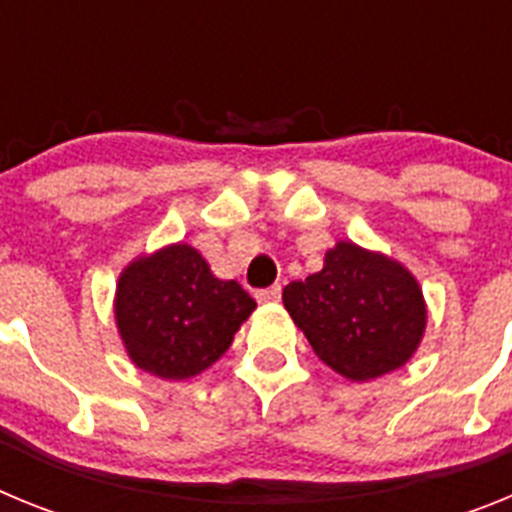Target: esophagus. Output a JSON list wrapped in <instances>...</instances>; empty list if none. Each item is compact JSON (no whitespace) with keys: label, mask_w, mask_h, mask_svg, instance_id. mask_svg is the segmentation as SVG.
I'll use <instances>...</instances> for the list:
<instances>
[{"label":"esophagus","mask_w":512,"mask_h":512,"mask_svg":"<svg viewBox=\"0 0 512 512\" xmlns=\"http://www.w3.org/2000/svg\"><path fill=\"white\" fill-rule=\"evenodd\" d=\"M279 297H282V287L279 284H271V287L256 292V300L259 302H279Z\"/></svg>","instance_id":"34e87169"}]
</instances>
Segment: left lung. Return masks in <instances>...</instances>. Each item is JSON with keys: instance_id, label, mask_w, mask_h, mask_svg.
<instances>
[{"instance_id": "obj_1", "label": "left lung", "mask_w": 512, "mask_h": 512, "mask_svg": "<svg viewBox=\"0 0 512 512\" xmlns=\"http://www.w3.org/2000/svg\"><path fill=\"white\" fill-rule=\"evenodd\" d=\"M282 300L318 359L354 382L400 369L425 330L413 274L346 241L325 253L323 271L287 284Z\"/></svg>"}]
</instances>
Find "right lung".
I'll return each mask as SVG.
<instances>
[{
    "label": "right lung",
    "instance_id": "right-lung-1",
    "mask_svg": "<svg viewBox=\"0 0 512 512\" xmlns=\"http://www.w3.org/2000/svg\"><path fill=\"white\" fill-rule=\"evenodd\" d=\"M253 307L241 284L212 277L200 251L176 243L122 271L115 318L140 369L189 379L228 351Z\"/></svg>",
    "mask_w": 512,
    "mask_h": 512
}]
</instances>
